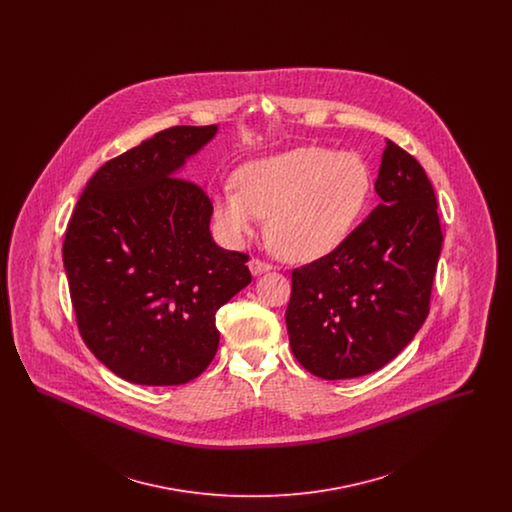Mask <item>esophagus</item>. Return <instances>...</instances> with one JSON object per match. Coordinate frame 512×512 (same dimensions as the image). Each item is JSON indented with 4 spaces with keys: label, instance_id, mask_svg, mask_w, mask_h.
<instances>
[{
    "label": "esophagus",
    "instance_id": "obj_1",
    "mask_svg": "<svg viewBox=\"0 0 512 512\" xmlns=\"http://www.w3.org/2000/svg\"><path fill=\"white\" fill-rule=\"evenodd\" d=\"M249 270H251V274H263V272H268V270H272V265L267 263V261H261V259H251L249 261Z\"/></svg>",
    "mask_w": 512,
    "mask_h": 512
}]
</instances>
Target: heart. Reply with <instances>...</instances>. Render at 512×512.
Returning a JSON list of instances; mask_svg holds the SVG:
<instances>
[{
    "instance_id": "b5f03b06",
    "label": "heart",
    "mask_w": 512,
    "mask_h": 512,
    "mask_svg": "<svg viewBox=\"0 0 512 512\" xmlns=\"http://www.w3.org/2000/svg\"><path fill=\"white\" fill-rule=\"evenodd\" d=\"M372 188L365 161L351 151L295 147L245 163L213 199L220 226L251 236L267 219L268 242L286 261L309 263L336 251L355 230Z\"/></svg>"
}]
</instances>
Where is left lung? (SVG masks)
<instances>
[{
    "label": "left lung",
    "instance_id": "8db88e82",
    "mask_svg": "<svg viewBox=\"0 0 512 512\" xmlns=\"http://www.w3.org/2000/svg\"><path fill=\"white\" fill-rule=\"evenodd\" d=\"M374 188L382 203L351 236L292 270L290 345L299 365L324 380L388 365L430 313L443 244L432 182L411 153L386 140Z\"/></svg>",
    "mask_w": 512,
    "mask_h": 512
}]
</instances>
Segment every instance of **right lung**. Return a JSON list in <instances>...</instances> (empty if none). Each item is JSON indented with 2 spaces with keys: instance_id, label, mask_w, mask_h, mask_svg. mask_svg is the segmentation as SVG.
<instances>
[{
  "instance_id": "right-lung-1",
  "label": "right lung",
  "mask_w": 512,
  "mask_h": 512,
  "mask_svg": "<svg viewBox=\"0 0 512 512\" xmlns=\"http://www.w3.org/2000/svg\"><path fill=\"white\" fill-rule=\"evenodd\" d=\"M217 132L171 126L107 161L69 220L63 263L78 332L132 384L180 386L217 355V311L251 282L213 242V203L176 171Z\"/></svg>"
}]
</instances>
